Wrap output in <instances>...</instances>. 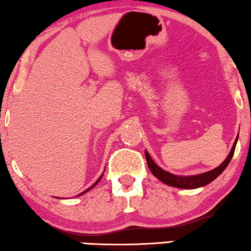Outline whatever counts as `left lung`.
Instances as JSON below:
<instances>
[{
    "instance_id": "obj_1",
    "label": "left lung",
    "mask_w": 251,
    "mask_h": 251,
    "mask_svg": "<svg viewBox=\"0 0 251 251\" xmlns=\"http://www.w3.org/2000/svg\"><path fill=\"white\" fill-rule=\"evenodd\" d=\"M239 135L236 136L235 142L233 144L231 152L228 153V155L226 159L223 161V163L219 164L217 168L212 169L207 173L200 174V175H193V176H178V175H174L168 171L163 170L162 168H160L157 164L152 160V157L149 154L147 151H145V156L147 161V166H149L151 173L155 176L157 179H160L162 183L169 185V186L177 187V188H184V190H194V188L203 187L209 183H211L212 180H215L223 171L226 169V167L228 166V163L231 162L233 154H234L236 142H238Z\"/></svg>"
}]
</instances>
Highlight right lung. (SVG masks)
Wrapping results in <instances>:
<instances>
[{
  "mask_svg": "<svg viewBox=\"0 0 251 251\" xmlns=\"http://www.w3.org/2000/svg\"><path fill=\"white\" fill-rule=\"evenodd\" d=\"M104 171H105V170H104ZM102 175H104V174H102ZM102 175H101V176H100V177H99V178H98V179H97V181H96V183H95L94 185H92V186H90V187H89V188H87V190H85V191H83V192H82V193H80V194H77V195H76V197H81V195H82V194L87 193V192H89V191H90V190H91V188H94V187L96 186V185H97V184L99 183V181H100V179H101V177H102ZM58 199H60V198H58Z\"/></svg>",
  "mask_w": 251,
  "mask_h": 251,
  "instance_id": "right-lung-1",
  "label": "right lung"
}]
</instances>
